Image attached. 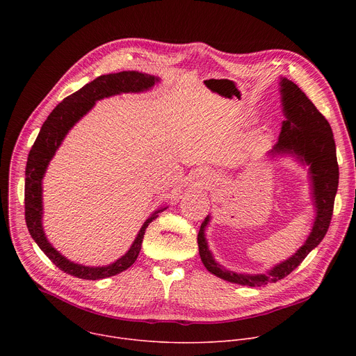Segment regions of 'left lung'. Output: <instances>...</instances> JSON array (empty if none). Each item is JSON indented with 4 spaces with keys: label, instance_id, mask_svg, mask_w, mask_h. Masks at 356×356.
<instances>
[{
    "label": "left lung",
    "instance_id": "obj_1",
    "mask_svg": "<svg viewBox=\"0 0 356 356\" xmlns=\"http://www.w3.org/2000/svg\"><path fill=\"white\" fill-rule=\"evenodd\" d=\"M279 84L282 113L286 120L282 122L279 140L268 156L269 159H275L276 155H289L301 165L309 166L310 194L316 211L312 232L290 258L275 265L268 272L258 275L236 273L225 269L216 261L206 239V228L210 224V216L202 221L197 236L201 262L210 273L227 282L250 287L264 286L286 277L323 241L331 222L339 179L335 140L328 121L291 80L280 77Z\"/></svg>",
    "mask_w": 356,
    "mask_h": 356
}]
</instances>
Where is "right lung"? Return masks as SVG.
Instances as JSON below:
<instances>
[{
    "instance_id": "1",
    "label": "right lung",
    "mask_w": 356,
    "mask_h": 356,
    "mask_svg": "<svg viewBox=\"0 0 356 356\" xmlns=\"http://www.w3.org/2000/svg\"><path fill=\"white\" fill-rule=\"evenodd\" d=\"M159 81L161 79L156 76L139 72H120L97 77L79 91L66 97L49 114L29 152L25 170V221L28 231L38 246L44 252V255L60 270L72 276L86 280H98L115 276L127 270L131 265H134L139 255L145 229L152 221L158 218L159 213L168 207H161L147 217L128 252L114 264L107 266H84L72 262L47 241L42 225V179L46 173L49 162L55 156L56 150L62 145L69 131L95 106V101L122 92L147 91Z\"/></svg>"
}]
</instances>
